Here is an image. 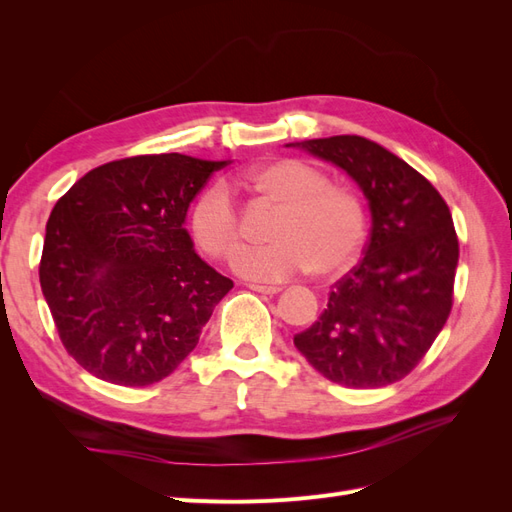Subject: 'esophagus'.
<instances>
[{
    "mask_svg": "<svg viewBox=\"0 0 512 512\" xmlns=\"http://www.w3.org/2000/svg\"><path fill=\"white\" fill-rule=\"evenodd\" d=\"M247 288L254 290V292H260V294H269V297H273V294L282 290L280 286H262V284H247Z\"/></svg>",
    "mask_w": 512,
    "mask_h": 512,
    "instance_id": "34e87169",
    "label": "esophagus"
}]
</instances>
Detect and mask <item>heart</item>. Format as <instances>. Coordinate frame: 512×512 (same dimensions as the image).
<instances>
[{"label": "heart", "mask_w": 512, "mask_h": 512, "mask_svg": "<svg viewBox=\"0 0 512 512\" xmlns=\"http://www.w3.org/2000/svg\"><path fill=\"white\" fill-rule=\"evenodd\" d=\"M243 183L258 198L280 207L269 228L273 243L247 247L232 258L237 273L277 282L312 269L316 277L346 271L367 235L361 198L344 185L329 183L322 170L301 160L280 158L254 166ZM190 232L198 250L226 260L243 243L241 213L226 185L215 181L190 209Z\"/></svg>", "instance_id": "heart-1"}]
</instances>
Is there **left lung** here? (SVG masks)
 Listing matches in <instances>:
<instances>
[{
  "instance_id": "8db88e82",
  "label": "left lung",
  "mask_w": 512,
  "mask_h": 512,
  "mask_svg": "<svg viewBox=\"0 0 512 512\" xmlns=\"http://www.w3.org/2000/svg\"><path fill=\"white\" fill-rule=\"evenodd\" d=\"M359 183L371 211L363 260L320 318L294 335L316 371L348 389H378L421 363L453 307L459 241L440 192L389 149L342 134L290 143Z\"/></svg>"
}]
</instances>
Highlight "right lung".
<instances>
[{
    "label": "right lung",
    "instance_id": "obj_1",
    "mask_svg": "<svg viewBox=\"0 0 512 512\" xmlns=\"http://www.w3.org/2000/svg\"><path fill=\"white\" fill-rule=\"evenodd\" d=\"M181 153L89 170L46 222L40 286L72 359L119 386L160 382L196 344L232 280L194 252L188 207L215 170Z\"/></svg>",
    "mask_w": 512,
    "mask_h": 512
}]
</instances>
